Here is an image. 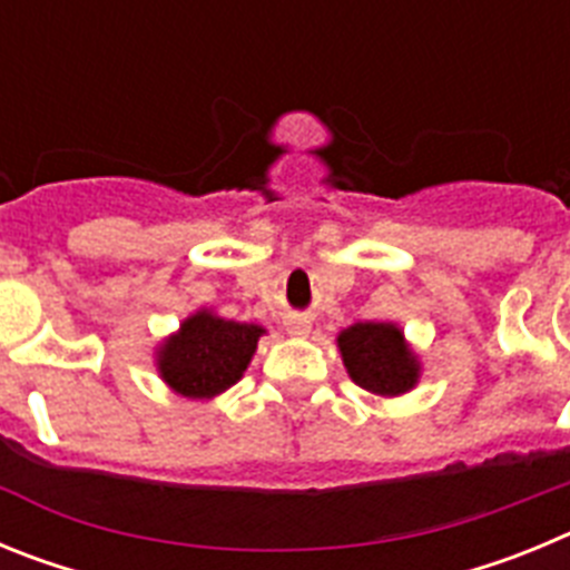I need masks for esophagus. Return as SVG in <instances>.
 Wrapping results in <instances>:
<instances>
[{"label": "esophagus", "mask_w": 570, "mask_h": 570, "mask_svg": "<svg viewBox=\"0 0 570 570\" xmlns=\"http://www.w3.org/2000/svg\"><path fill=\"white\" fill-rule=\"evenodd\" d=\"M285 331H288L291 336H308L311 334V316L291 314L288 320H285Z\"/></svg>", "instance_id": "1"}]
</instances>
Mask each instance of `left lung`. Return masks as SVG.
<instances>
[{
    "label": "left lung",
    "mask_w": 570,
    "mask_h": 570,
    "mask_svg": "<svg viewBox=\"0 0 570 570\" xmlns=\"http://www.w3.org/2000/svg\"><path fill=\"white\" fill-rule=\"evenodd\" d=\"M347 376L367 394L402 396L414 391L422 362L396 322H354L336 336Z\"/></svg>",
    "instance_id": "obj_1"
}]
</instances>
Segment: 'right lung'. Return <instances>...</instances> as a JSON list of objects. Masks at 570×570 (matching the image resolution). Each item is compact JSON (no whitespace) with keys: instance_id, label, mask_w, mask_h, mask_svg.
Listing matches in <instances>:
<instances>
[{"instance_id":"right-lung-1","label":"right lung","mask_w":570,"mask_h":570,"mask_svg":"<svg viewBox=\"0 0 570 570\" xmlns=\"http://www.w3.org/2000/svg\"><path fill=\"white\" fill-rule=\"evenodd\" d=\"M262 334L265 328L254 322L225 320L216 311L199 308L156 345V374L185 400H214L242 380Z\"/></svg>"}]
</instances>
